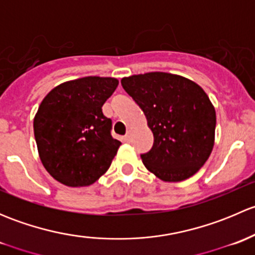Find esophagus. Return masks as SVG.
Here are the masks:
<instances>
[{"label": "esophagus", "instance_id": "obj_1", "mask_svg": "<svg viewBox=\"0 0 255 255\" xmlns=\"http://www.w3.org/2000/svg\"><path fill=\"white\" fill-rule=\"evenodd\" d=\"M130 135H132L130 130H127V133H126V135H125V140H126V142L130 140Z\"/></svg>", "mask_w": 255, "mask_h": 255}]
</instances>
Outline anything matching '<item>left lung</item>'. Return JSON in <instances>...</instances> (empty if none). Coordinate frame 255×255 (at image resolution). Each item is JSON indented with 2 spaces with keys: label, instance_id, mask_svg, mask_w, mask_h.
Masks as SVG:
<instances>
[{
  "label": "left lung",
  "instance_id": "left-lung-1",
  "mask_svg": "<svg viewBox=\"0 0 255 255\" xmlns=\"http://www.w3.org/2000/svg\"><path fill=\"white\" fill-rule=\"evenodd\" d=\"M142 109L154 143L143 164L163 181H182L200 170L215 143L216 112L206 92L174 74L146 73L121 80Z\"/></svg>",
  "mask_w": 255,
  "mask_h": 255
}]
</instances>
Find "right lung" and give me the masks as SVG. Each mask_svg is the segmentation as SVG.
Returning <instances> with one entry per match:
<instances>
[{"label": "right lung", "instance_id": "obj_1", "mask_svg": "<svg viewBox=\"0 0 255 255\" xmlns=\"http://www.w3.org/2000/svg\"><path fill=\"white\" fill-rule=\"evenodd\" d=\"M117 86V79L86 76L54 87L40 104L33 122L38 153L61 184L89 186L109 170L121 142L102 106Z\"/></svg>", "mask_w": 255, "mask_h": 255}]
</instances>
